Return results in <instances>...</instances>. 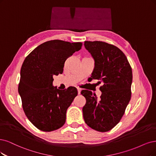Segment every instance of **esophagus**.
Masks as SVG:
<instances>
[{
	"label": "esophagus",
	"instance_id": "1",
	"mask_svg": "<svg viewBox=\"0 0 156 156\" xmlns=\"http://www.w3.org/2000/svg\"><path fill=\"white\" fill-rule=\"evenodd\" d=\"M77 90H78V94H80V93H81L82 89H80V88H77Z\"/></svg>",
	"mask_w": 156,
	"mask_h": 156
}]
</instances>
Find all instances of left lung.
Listing matches in <instances>:
<instances>
[{
    "instance_id": "8db88e82",
    "label": "left lung",
    "mask_w": 156,
    "mask_h": 156,
    "mask_svg": "<svg viewBox=\"0 0 156 156\" xmlns=\"http://www.w3.org/2000/svg\"><path fill=\"white\" fill-rule=\"evenodd\" d=\"M85 48L94 60L91 80H99L101 95L83 90L85 122L91 129L107 132L114 128L125 113L131 98L132 71L123 52L116 46L101 41H85Z\"/></svg>"
}]
</instances>
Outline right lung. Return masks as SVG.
I'll use <instances>...</instances> for the list:
<instances>
[{
  "label": "right lung",
  "mask_w": 156,
  "mask_h": 156,
  "mask_svg": "<svg viewBox=\"0 0 156 156\" xmlns=\"http://www.w3.org/2000/svg\"><path fill=\"white\" fill-rule=\"evenodd\" d=\"M82 46L81 42L50 40L38 45L23 62L19 93L26 116L38 129L51 132L64 125L67 110L78 91L74 87H55L53 76L63 73L67 58Z\"/></svg>",
  "instance_id": "add662e5"
}]
</instances>
